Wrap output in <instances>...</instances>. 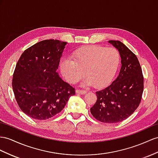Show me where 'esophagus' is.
I'll return each instance as SVG.
<instances>
[{
    "label": "esophagus",
    "mask_w": 158,
    "mask_h": 158,
    "mask_svg": "<svg viewBox=\"0 0 158 158\" xmlns=\"http://www.w3.org/2000/svg\"><path fill=\"white\" fill-rule=\"evenodd\" d=\"M76 94H80V95H83V94H85L87 91H85V90H81V89H77L75 91Z\"/></svg>",
    "instance_id": "esophagus-1"
}]
</instances>
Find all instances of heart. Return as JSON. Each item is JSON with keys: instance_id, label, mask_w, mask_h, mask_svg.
Here are the masks:
<instances>
[{"instance_id": "b5f03b06", "label": "heart", "mask_w": 158, "mask_h": 158, "mask_svg": "<svg viewBox=\"0 0 158 158\" xmlns=\"http://www.w3.org/2000/svg\"><path fill=\"white\" fill-rule=\"evenodd\" d=\"M120 61L119 51L114 47L86 46L75 50L73 59L64 57L60 63V71L68 83H77L85 75L87 85L102 88L110 84L116 74Z\"/></svg>"}]
</instances>
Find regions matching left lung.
<instances>
[{
    "label": "left lung",
    "mask_w": 158,
    "mask_h": 158,
    "mask_svg": "<svg viewBox=\"0 0 158 158\" xmlns=\"http://www.w3.org/2000/svg\"><path fill=\"white\" fill-rule=\"evenodd\" d=\"M108 43L119 52L121 69L110 86L96 92L98 99L90 111L101 122L115 123L129 118L138 107L143 91V77L133 52L119 40Z\"/></svg>",
    "instance_id": "left-lung-1"
}]
</instances>
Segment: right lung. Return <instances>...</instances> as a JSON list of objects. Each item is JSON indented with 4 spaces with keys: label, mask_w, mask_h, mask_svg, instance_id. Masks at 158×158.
<instances>
[{
    "label": "right lung",
    "mask_w": 158,
    "mask_h": 158,
    "mask_svg": "<svg viewBox=\"0 0 158 158\" xmlns=\"http://www.w3.org/2000/svg\"><path fill=\"white\" fill-rule=\"evenodd\" d=\"M67 43L44 40L23 52L13 74L15 99L26 115L45 120L63 110L75 89L56 72Z\"/></svg>",
    "instance_id": "right-lung-1"
}]
</instances>
